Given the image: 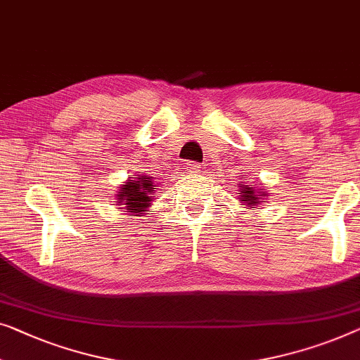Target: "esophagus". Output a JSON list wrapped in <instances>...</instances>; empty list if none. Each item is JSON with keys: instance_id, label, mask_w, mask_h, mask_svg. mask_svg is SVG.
Segmentation results:
<instances>
[{"instance_id": "obj_1", "label": "esophagus", "mask_w": 360, "mask_h": 360, "mask_svg": "<svg viewBox=\"0 0 360 360\" xmlns=\"http://www.w3.org/2000/svg\"><path fill=\"white\" fill-rule=\"evenodd\" d=\"M201 170L200 164H195V162H186L185 165V172L186 174H198V172Z\"/></svg>"}]
</instances>
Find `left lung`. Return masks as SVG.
I'll list each match as a JSON object with an SVG mask.
<instances>
[{
	"instance_id": "left-lung-1",
	"label": "left lung",
	"mask_w": 360,
	"mask_h": 360,
	"mask_svg": "<svg viewBox=\"0 0 360 360\" xmlns=\"http://www.w3.org/2000/svg\"><path fill=\"white\" fill-rule=\"evenodd\" d=\"M238 200H240L242 206L247 207V210H252V207H258L263 202H266L264 196H268L266 188H259V186L250 185V184H238Z\"/></svg>"
}]
</instances>
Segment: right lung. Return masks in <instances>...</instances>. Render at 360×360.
<instances>
[{
	"instance_id": "right-lung-1",
	"label": "right lung",
	"mask_w": 360,
	"mask_h": 360,
	"mask_svg": "<svg viewBox=\"0 0 360 360\" xmlns=\"http://www.w3.org/2000/svg\"><path fill=\"white\" fill-rule=\"evenodd\" d=\"M153 176L148 175H133L118 186L117 205L122 206L120 210H127L131 216H143L146 211L153 206L154 188Z\"/></svg>"
}]
</instances>
